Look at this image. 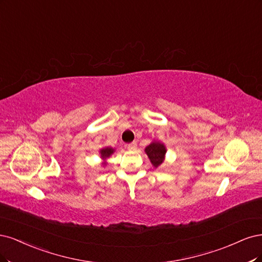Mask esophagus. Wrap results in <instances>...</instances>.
Returning a JSON list of instances; mask_svg holds the SVG:
<instances>
[{"label": "esophagus", "instance_id": "esophagus-1", "mask_svg": "<svg viewBox=\"0 0 262 262\" xmlns=\"http://www.w3.org/2000/svg\"><path fill=\"white\" fill-rule=\"evenodd\" d=\"M126 147H127V149H129V150H135V149H136V142H132Z\"/></svg>", "mask_w": 262, "mask_h": 262}]
</instances>
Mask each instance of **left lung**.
<instances>
[{
  "mask_svg": "<svg viewBox=\"0 0 262 262\" xmlns=\"http://www.w3.org/2000/svg\"><path fill=\"white\" fill-rule=\"evenodd\" d=\"M145 152L148 156L151 164H152L156 168H158L164 162L165 155H166V147L161 141L152 140L150 142V145H148L145 148Z\"/></svg>",
  "mask_w": 262,
  "mask_h": 262,
  "instance_id": "obj_1",
  "label": "left lung"
}]
</instances>
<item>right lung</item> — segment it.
<instances>
[{
  "label": "right lung",
  "mask_w": 262,
  "mask_h": 262,
  "mask_svg": "<svg viewBox=\"0 0 262 262\" xmlns=\"http://www.w3.org/2000/svg\"><path fill=\"white\" fill-rule=\"evenodd\" d=\"M115 152V149L112 147H103L99 150V154H100V159L102 160V164L103 166H106L107 164V159L111 157L113 154Z\"/></svg>",
  "instance_id": "add662e5"
}]
</instances>
